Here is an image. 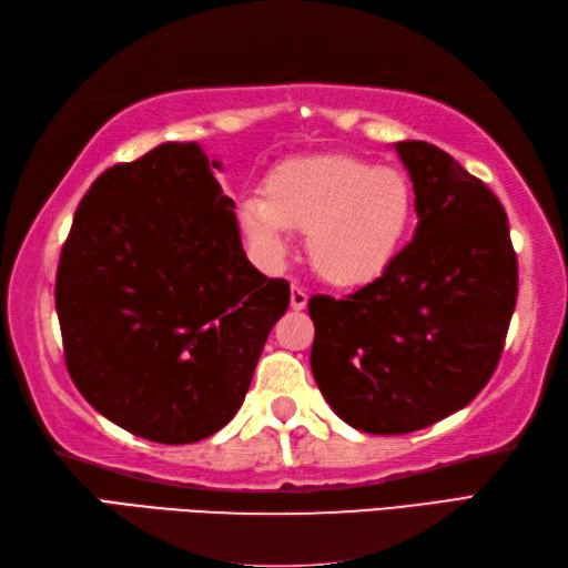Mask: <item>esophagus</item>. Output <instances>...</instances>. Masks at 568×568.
Segmentation results:
<instances>
[{
    "label": "esophagus",
    "instance_id": "esophagus-1",
    "mask_svg": "<svg viewBox=\"0 0 568 568\" xmlns=\"http://www.w3.org/2000/svg\"><path fill=\"white\" fill-rule=\"evenodd\" d=\"M291 307H293V310H305V307H307V293H305L300 285H293Z\"/></svg>",
    "mask_w": 568,
    "mask_h": 568
}]
</instances>
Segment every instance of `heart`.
Here are the masks:
<instances>
[{"instance_id":"1","label":"heart","mask_w":568,"mask_h":568,"mask_svg":"<svg viewBox=\"0 0 568 568\" xmlns=\"http://www.w3.org/2000/svg\"><path fill=\"white\" fill-rule=\"evenodd\" d=\"M415 216L405 173L348 155H303L277 163L263 197L239 202V229L263 261L281 263L287 229L305 234L312 268L336 287H358L388 268Z\"/></svg>"}]
</instances>
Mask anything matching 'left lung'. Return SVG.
Masks as SVG:
<instances>
[{
  "instance_id": "8db88e82",
  "label": "left lung",
  "mask_w": 568,
  "mask_h": 568,
  "mask_svg": "<svg viewBox=\"0 0 568 568\" xmlns=\"http://www.w3.org/2000/svg\"><path fill=\"white\" fill-rule=\"evenodd\" d=\"M417 229L381 277L346 300L315 295L312 376L346 425L407 434L466 407L503 354L517 258L498 197L427 141L393 146Z\"/></svg>"
}]
</instances>
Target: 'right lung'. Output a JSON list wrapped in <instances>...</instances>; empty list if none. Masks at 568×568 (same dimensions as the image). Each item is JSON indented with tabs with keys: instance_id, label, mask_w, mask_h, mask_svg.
I'll list each match as a JSON object with an SVG mask.
<instances>
[{
	"instance_id": "right-lung-1",
	"label": "right lung",
	"mask_w": 568,
	"mask_h": 568,
	"mask_svg": "<svg viewBox=\"0 0 568 568\" xmlns=\"http://www.w3.org/2000/svg\"><path fill=\"white\" fill-rule=\"evenodd\" d=\"M222 163L161 143L94 180L60 253L55 310L70 378L136 437L192 444L236 415L291 285L241 246Z\"/></svg>"
}]
</instances>
